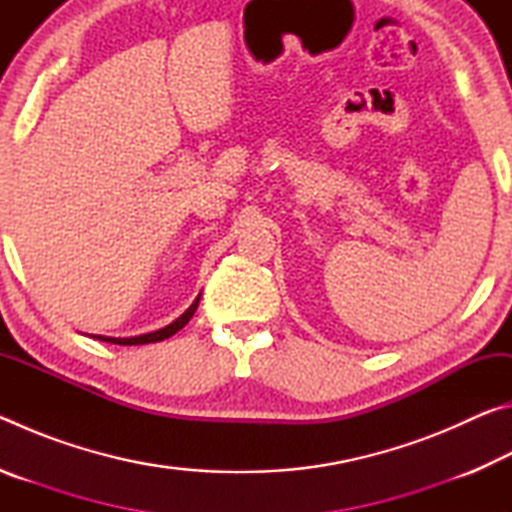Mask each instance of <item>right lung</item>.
I'll list each match as a JSON object with an SVG mask.
<instances>
[{"label":"right lung","mask_w":512,"mask_h":512,"mask_svg":"<svg viewBox=\"0 0 512 512\" xmlns=\"http://www.w3.org/2000/svg\"><path fill=\"white\" fill-rule=\"evenodd\" d=\"M198 302H201V293H198L196 300L192 302L185 309V314H180L173 323L164 325L160 329H155V332H149V334H140V336H126V339H117V336H101V334H92V339H99V341H106V343H115V345H144V343H158V341H164L169 339V336H173L178 332V329H183L189 318L194 316V311L198 309Z\"/></svg>","instance_id":"right-lung-1"}]
</instances>
